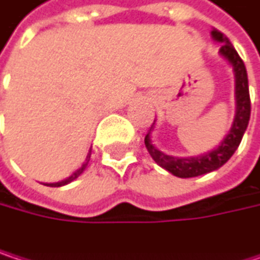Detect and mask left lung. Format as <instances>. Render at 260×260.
Segmentation results:
<instances>
[{
  "label": "left lung",
  "instance_id": "left-lung-1",
  "mask_svg": "<svg viewBox=\"0 0 260 260\" xmlns=\"http://www.w3.org/2000/svg\"><path fill=\"white\" fill-rule=\"evenodd\" d=\"M212 38L216 42H221L219 54L227 59V62L233 68L235 72V100H236V112H235V119L230 127L229 135L222 139V142L212 151L201 154V156H194V157H174L168 156L162 151H159L150 139L151 125L150 132L145 136V147L150 153V156L154 159L157 165H160L164 170L170 171L176 177L180 179H189V177H197L203 176L207 173H212L218 168H221L238 150L242 136L247 130L248 121H250V112H251V103H250V92H248V77H247V69L230 44L229 38L224 36L221 31L216 28L212 30Z\"/></svg>",
  "mask_w": 260,
  "mask_h": 260
}]
</instances>
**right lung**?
<instances>
[{"instance_id": "add662e5", "label": "right lung", "mask_w": 260, "mask_h": 260, "mask_svg": "<svg viewBox=\"0 0 260 260\" xmlns=\"http://www.w3.org/2000/svg\"><path fill=\"white\" fill-rule=\"evenodd\" d=\"M89 159H90V153L86 156V162L81 165V168H78L75 173H72L68 179H65V180H62V182H57V183H50V185H47V186H53V188H59V186H65V185H68V183H71L72 180H75L84 170H86V167H87V164H89Z\"/></svg>"}]
</instances>
